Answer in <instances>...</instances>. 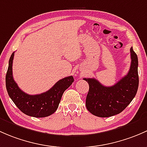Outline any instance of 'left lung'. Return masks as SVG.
<instances>
[{"label": "left lung", "instance_id": "left-lung-1", "mask_svg": "<svg viewBox=\"0 0 147 147\" xmlns=\"http://www.w3.org/2000/svg\"><path fill=\"white\" fill-rule=\"evenodd\" d=\"M130 54L131 60L129 72L114 86L107 87L96 78H84L89 84L86 108L93 115L108 117L119 114L135 97L139 86L138 58L132 47Z\"/></svg>", "mask_w": 147, "mask_h": 147}]
</instances>
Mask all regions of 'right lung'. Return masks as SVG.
<instances>
[{
	"label": "right lung",
	"instance_id": "add662e5",
	"mask_svg": "<svg viewBox=\"0 0 147 147\" xmlns=\"http://www.w3.org/2000/svg\"><path fill=\"white\" fill-rule=\"evenodd\" d=\"M15 51L9 59L8 69L5 76L7 93L16 105L25 115L34 117L51 115L57 110L63 92L74 82L72 76L66 77L56 83L51 88L43 93L29 95L22 91L13 76V61Z\"/></svg>",
	"mask_w": 147,
	"mask_h": 147
}]
</instances>
